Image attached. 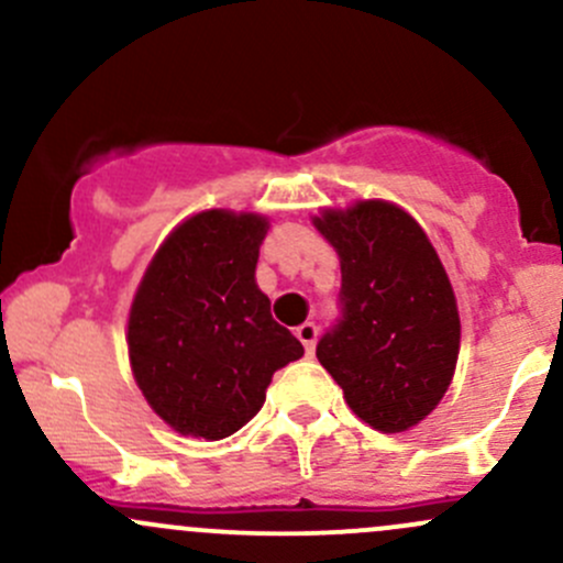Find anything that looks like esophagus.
<instances>
[{"mask_svg":"<svg viewBox=\"0 0 563 563\" xmlns=\"http://www.w3.org/2000/svg\"><path fill=\"white\" fill-rule=\"evenodd\" d=\"M297 336L301 345H305L307 356H312V351H316V340H318L316 323H301V327H297Z\"/></svg>","mask_w":563,"mask_h":563,"instance_id":"1","label":"esophagus"}]
</instances>
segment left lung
Segmentation results:
<instances>
[{"label":"left lung","mask_w":563,"mask_h":563,"mask_svg":"<svg viewBox=\"0 0 563 563\" xmlns=\"http://www.w3.org/2000/svg\"><path fill=\"white\" fill-rule=\"evenodd\" d=\"M316 229L340 256V321L316 356L372 429L421 423L445 396L461 321L451 280L429 236L401 207L366 199L323 210Z\"/></svg>","instance_id":"left-lung-1"}]
</instances>
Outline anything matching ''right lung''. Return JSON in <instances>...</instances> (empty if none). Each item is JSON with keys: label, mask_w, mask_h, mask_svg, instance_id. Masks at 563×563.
Returning <instances> with one entry per match:
<instances>
[{"label": "right lung", "mask_w": 563, "mask_h": 563, "mask_svg": "<svg viewBox=\"0 0 563 563\" xmlns=\"http://www.w3.org/2000/svg\"><path fill=\"white\" fill-rule=\"evenodd\" d=\"M266 229L256 212H197L162 242L134 294V380L180 434H234L262 410L272 375L305 356L256 286Z\"/></svg>", "instance_id": "add662e5"}]
</instances>
